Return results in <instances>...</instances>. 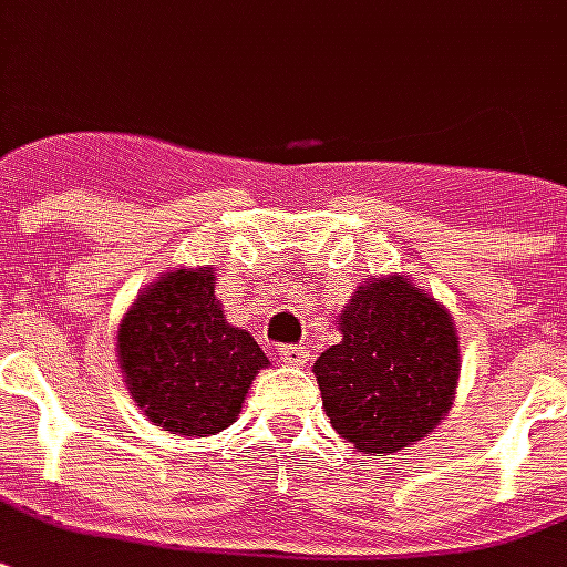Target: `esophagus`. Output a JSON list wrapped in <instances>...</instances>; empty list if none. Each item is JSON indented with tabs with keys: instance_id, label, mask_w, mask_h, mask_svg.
I'll return each instance as SVG.
<instances>
[{
	"instance_id": "34e87169",
	"label": "esophagus",
	"mask_w": 567,
	"mask_h": 567,
	"mask_svg": "<svg viewBox=\"0 0 567 567\" xmlns=\"http://www.w3.org/2000/svg\"><path fill=\"white\" fill-rule=\"evenodd\" d=\"M279 358H282L285 363H291V367H303L306 360H309V348H306V346H282Z\"/></svg>"
}]
</instances>
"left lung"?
<instances>
[{
	"instance_id": "1",
	"label": "left lung",
	"mask_w": 567,
	"mask_h": 567,
	"mask_svg": "<svg viewBox=\"0 0 567 567\" xmlns=\"http://www.w3.org/2000/svg\"><path fill=\"white\" fill-rule=\"evenodd\" d=\"M342 342L316 360L324 412L369 456L433 433L454 400L460 346L451 316L400 276L360 288L339 316Z\"/></svg>"
}]
</instances>
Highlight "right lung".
Segmentation results:
<instances>
[{"label": "right lung", "mask_w": 567, "mask_h": 567, "mask_svg": "<svg viewBox=\"0 0 567 567\" xmlns=\"http://www.w3.org/2000/svg\"><path fill=\"white\" fill-rule=\"evenodd\" d=\"M213 285V267L167 272L137 297L116 333L134 402L171 433H221L267 367L258 342L225 321Z\"/></svg>", "instance_id": "1"}]
</instances>
